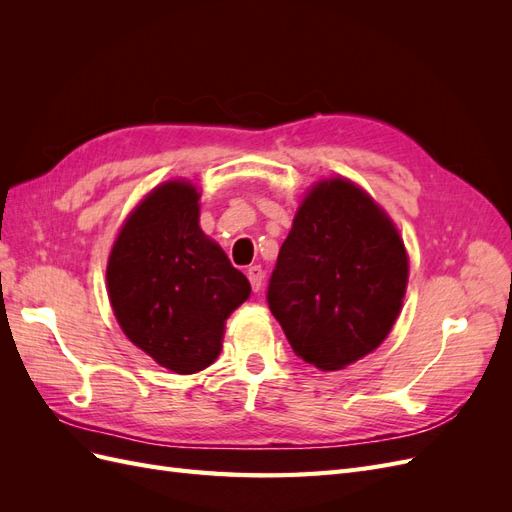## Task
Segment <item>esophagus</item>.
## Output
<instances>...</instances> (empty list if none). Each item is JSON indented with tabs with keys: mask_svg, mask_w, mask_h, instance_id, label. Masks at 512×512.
<instances>
[{
	"mask_svg": "<svg viewBox=\"0 0 512 512\" xmlns=\"http://www.w3.org/2000/svg\"><path fill=\"white\" fill-rule=\"evenodd\" d=\"M247 280H250L254 292H258L260 286H262V280H265V271H262V267L254 265V267L247 269Z\"/></svg>",
	"mask_w": 512,
	"mask_h": 512,
	"instance_id": "34e87169",
	"label": "esophagus"
}]
</instances>
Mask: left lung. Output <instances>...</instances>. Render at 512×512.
<instances>
[{
    "mask_svg": "<svg viewBox=\"0 0 512 512\" xmlns=\"http://www.w3.org/2000/svg\"><path fill=\"white\" fill-rule=\"evenodd\" d=\"M406 284L408 254L389 215L352 181L327 179L294 215L267 301L294 354L335 371L384 342Z\"/></svg>",
    "mask_w": 512,
    "mask_h": 512,
    "instance_id": "1",
    "label": "left lung"
}]
</instances>
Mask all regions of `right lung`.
Listing matches in <instances>:
<instances>
[{
	"label": "right lung",
	"mask_w": 512,
	"mask_h": 512,
	"mask_svg": "<svg viewBox=\"0 0 512 512\" xmlns=\"http://www.w3.org/2000/svg\"><path fill=\"white\" fill-rule=\"evenodd\" d=\"M198 198L188 181L158 185L123 224L106 267L123 333L175 374L218 359L224 322L252 290L200 230Z\"/></svg>",
	"instance_id": "add662e5"
}]
</instances>
